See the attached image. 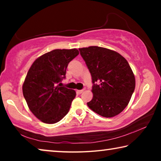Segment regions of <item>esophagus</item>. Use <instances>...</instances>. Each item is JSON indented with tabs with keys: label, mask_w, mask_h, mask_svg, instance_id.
Listing matches in <instances>:
<instances>
[{
	"label": "esophagus",
	"mask_w": 161,
	"mask_h": 161,
	"mask_svg": "<svg viewBox=\"0 0 161 161\" xmlns=\"http://www.w3.org/2000/svg\"><path fill=\"white\" fill-rule=\"evenodd\" d=\"M83 92H84L83 89H81V90H77V93H78V94H81V93H82Z\"/></svg>",
	"instance_id": "obj_1"
}]
</instances>
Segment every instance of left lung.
<instances>
[{
  "instance_id": "8db88e82",
  "label": "left lung",
  "mask_w": 161,
  "mask_h": 161,
  "mask_svg": "<svg viewBox=\"0 0 161 161\" xmlns=\"http://www.w3.org/2000/svg\"><path fill=\"white\" fill-rule=\"evenodd\" d=\"M79 50L94 84L93 98L87 102L88 107L106 118L118 115L126 107L135 89V77L129 62L107 48L91 46Z\"/></svg>"
}]
</instances>
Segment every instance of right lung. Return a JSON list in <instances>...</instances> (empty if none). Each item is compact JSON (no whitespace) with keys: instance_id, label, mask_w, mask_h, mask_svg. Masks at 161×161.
I'll use <instances>...</instances> for the list:
<instances>
[{"instance_id":"1","label":"right lung","mask_w":161,"mask_h":161,"mask_svg":"<svg viewBox=\"0 0 161 161\" xmlns=\"http://www.w3.org/2000/svg\"><path fill=\"white\" fill-rule=\"evenodd\" d=\"M79 54L77 49L54 50L31 65L23 84V93L31 112L45 124H55L68 113L76 96L73 89L60 86L68 64Z\"/></svg>"}]
</instances>
